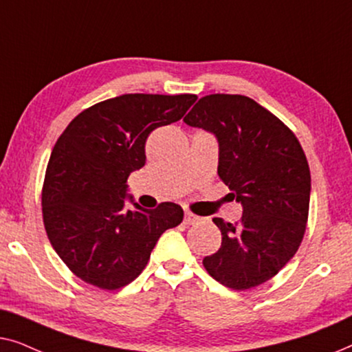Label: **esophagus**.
<instances>
[{
  "label": "esophagus",
  "instance_id": "obj_1",
  "mask_svg": "<svg viewBox=\"0 0 352 352\" xmlns=\"http://www.w3.org/2000/svg\"><path fill=\"white\" fill-rule=\"evenodd\" d=\"M199 221H200L199 216H195V214L189 213V211H186V214H184V223H186L187 226H190V224H195V223H199Z\"/></svg>",
  "mask_w": 352,
  "mask_h": 352
}]
</instances>
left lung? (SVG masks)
Here are the masks:
<instances>
[{
	"label": "left lung",
	"mask_w": 352,
	"mask_h": 352,
	"mask_svg": "<svg viewBox=\"0 0 352 352\" xmlns=\"http://www.w3.org/2000/svg\"><path fill=\"white\" fill-rule=\"evenodd\" d=\"M184 122L214 134L218 175L243 208L240 223L213 219L223 242L204 266L232 290L261 285L295 256L305 235L311 195L305 152L276 115L247 96H205Z\"/></svg>",
	"instance_id": "left-lung-1"
}]
</instances>
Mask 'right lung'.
Listing matches in <instances>:
<instances>
[{"mask_svg": "<svg viewBox=\"0 0 352 352\" xmlns=\"http://www.w3.org/2000/svg\"><path fill=\"white\" fill-rule=\"evenodd\" d=\"M195 100V94H123L83 110L57 139L43 186V221L52 248L81 280L102 290L128 285L160 235L181 224L179 205L142 208L126 181L146 165L148 134L181 120Z\"/></svg>", "mask_w": 352, "mask_h": 352, "instance_id": "obj_1", "label": "right lung"}]
</instances>
